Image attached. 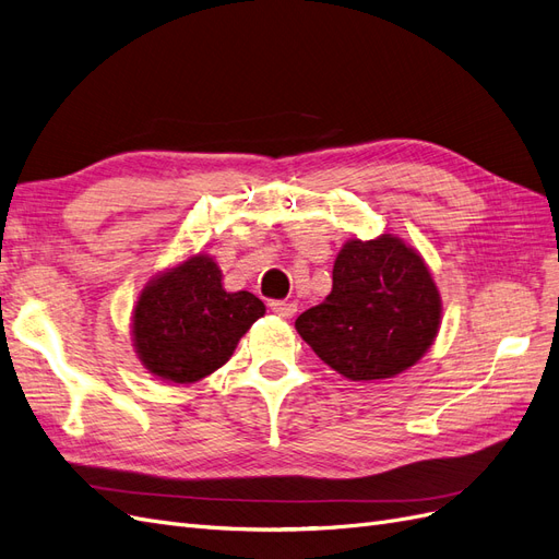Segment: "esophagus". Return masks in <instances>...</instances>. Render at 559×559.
I'll return each instance as SVG.
<instances>
[{
  "instance_id": "1",
  "label": "esophagus",
  "mask_w": 559,
  "mask_h": 559,
  "mask_svg": "<svg viewBox=\"0 0 559 559\" xmlns=\"http://www.w3.org/2000/svg\"><path fill=\"white\" fill-rule=\"evenodd\" d=\"M270 310H273L282 319H292L296 314L298 306L294 300H273V302H270Z\"/></svg>"
}]
</instances>
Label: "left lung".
Segmentation results:
<instances>
[{
	"mask_svg": "<svg viewBox=\"0 0 559 559\" xmlns=\"http://www.w3.org/2000/svg\"><path fill=\"white\" fill-rule=\"evenodd\" d=\"M443 300L421 253L392 233L347 240L324 302L296 319L317 357L352 382L396 378L441 329Z\"/></svg>",
	"mask_w": 559,
	"mask_h": 559,
	"instance_id": "8db88e82",
	"label": "left lung"
}]
</instances>
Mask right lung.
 Here are the masks:
<instances>
[{"instance_id": "add662e5", "label": "right lung", "mask_w": 559, "mask_h": 559, "mask_svg": "<svg viewBox=\"0 0 559 559\" xmlns=\"http://www.w3.org/2000/svg\"><path fill=\"white\" fill-rule=\"evenodd\" d=\"M210 253H191L151 277L130 319L132 347L151 376L193 384L222 368L253 321L265 314L249 292H226Z\"/></svg>"}]
</instances>
